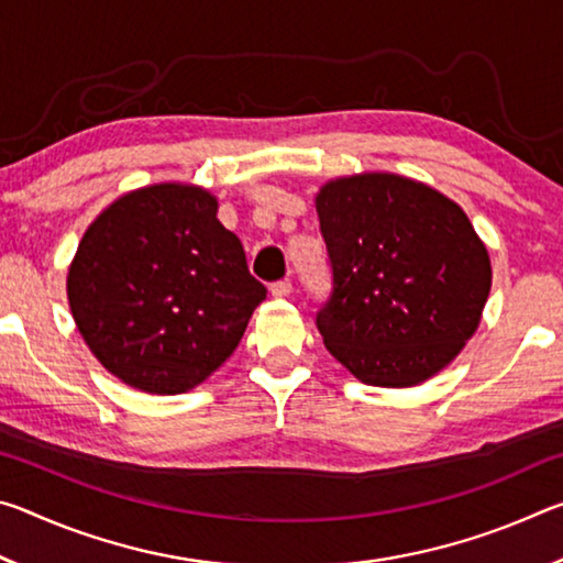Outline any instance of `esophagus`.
Masks as SVG:
<instances>
[{
    "mask_svg": "<svg viewBox=\"0 0 563 563\" xmlns=\"http://www.w3.org/2000/svg\"><path fill=\"white\" fill-rule=\"evenodd\" d=\"M290 292H292V283L290 280H278V283L271 285L273 298H288Z\"/></svg>",
    "mask_w": 563,
    "mask_h": 563,
    "instance_id": "34e87169",
    "label": "esophagus"
}]
</instances>
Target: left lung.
<instances>
[{
  "label": "left lung",
  "instance_id": "1",
  "mask_svg": "<svg viewBox=\"0 0 563 563\" xmlns=\"http://www.w3.org/2000/svg\"><path fill=\"white\" fill-rule=\"evenodd\" d=\"M332 263L322 342L373 387H415L464 350L492 290L489 251L460 203L422 180L365 170L316 196Z\"/></svg>",
  "mask_w": 563,
  "mask_h": 563
}]
</instances>
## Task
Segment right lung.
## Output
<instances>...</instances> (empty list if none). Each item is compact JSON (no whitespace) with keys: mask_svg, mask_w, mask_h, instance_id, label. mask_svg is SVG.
Listing matches in <instances>:
<instances>
[{"mask_svg":"<svg viewBox=\"0 0 563 563\" xmlns=\"http://www.w3.org/2000/svg\"><path fill=\"white\" fill-rule=\"evenodd\" d=\"M194 184H154L93 218L66 275L84 342L113 377L148 395L201 385L241 342L265 288L243 245Z\"/></svg>","mask_w":563,"mask_h":563,"instance_id":"1","label":"right lung"}]
</instances>
